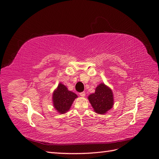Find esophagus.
Masks as SVG:
<instances>
[{
    "label": "esophagus",
    "mask_w": 159,
    "mask_h": 159,
    "mask_svg": "<svg viewBox=\"0 0 159 159\" xmlns=\"http://www.w3.org/2000/svg\"><path fill=\"white\" fill-rule=\"evenodd\" d=\"M80 96H81V97H85V93L84 92V91H83V92H81V93H80Z\"/></svg>",
    "instance_id": "obj_1"
}]
</instances>
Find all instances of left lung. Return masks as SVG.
I'll use <instances>...</instances> for the list:
<instances>
[{
  "mask_svg": "<svg viewBox=\"0 0 159 159\" xmlns=\"http://www.w3.org/2000/svg\"><path fill=\"white\" fill-rule=\"evenodd\" d=\"M88 99L95 112L101 115L106 113L113 105L112 90L104 84H100L95 93L89 95Z\"/></svg>",
  "mask_w": 159,
  "mask_h": 159,
  "instance_id": "8db88e82",
  "label": "left lung"
}]
</instances>
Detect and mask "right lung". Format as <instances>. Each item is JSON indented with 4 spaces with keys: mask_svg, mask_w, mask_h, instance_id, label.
<instances>
[{
    "mask_svg": "<svg viewBox=\"0 0 159 159\" xmlns=\"http://www.w3.org/2000/svg\"><path fill=\"white\" fill-rule=\"evenodd\" d=\"M54 107L59 113L64 114L70 109L75 98H78L75 93L69 91L64 84H59L52 95Z\"/></svg>",
    "mask_w": 159,
    "mask_h": 159,
    "instance_id": "obj_1",
    "label": "right lung"
}]
</instances>
